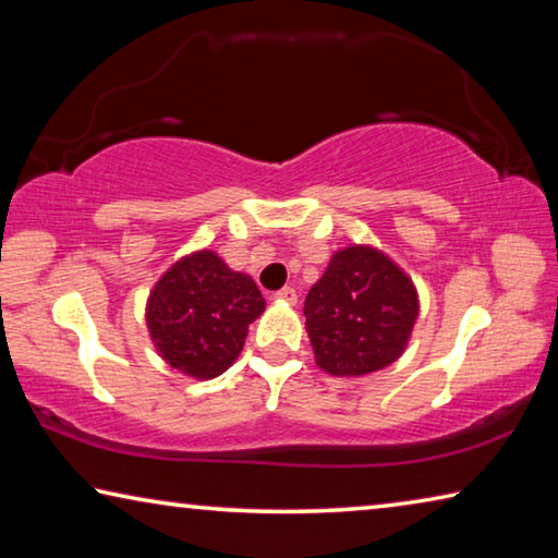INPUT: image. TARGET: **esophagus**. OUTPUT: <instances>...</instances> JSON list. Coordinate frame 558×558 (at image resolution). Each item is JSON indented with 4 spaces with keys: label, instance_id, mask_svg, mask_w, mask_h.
<instances>
[{
    "label": "esophagus",
    "instance_id": "obj_1",
    "mask_svg": "<svg viewBox=\"0 0 558 558\" xmlns=\"http://www.w3.org/2000/svg\"><path fill=\"white\" fill-rule=\"evenodd\" d=\"M276 300H282V302H290V305H295V302H298V292H295V288L286 286V288L276 292Z\"/></svg>",
    "mask_w": 558,
    "mask_h": 558
}]
</instances>
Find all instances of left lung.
Returning <instances> with one entry per match:
<instances>
[{
  "instance_id": "obj_1",
  "label": "left lung",
  "mask_w": 558,
  "mask_h": 558,
  "mask_svg": "<svg viewBox=\"0 0 558 558\" xmlns=\"http://www.w3.org/2000/svg\"><path fill=\"white\" fill-rule=\"evenodd\" d=\"M302 313L319 369L364 376L403 354L418 317V292L381 251L349 245L310 288Z\"/></svg>"
}]
</instances>
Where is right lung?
Here are the masks:
<instances>
[{
    "instance_id": "right-lung-1",
    "label": "right lung",
    "mask_w": 558,
    "mask_h": 558,
    "mask_svg": "<svg viewBox=\"0 0 558 558\" xmlns=\"http://www.w3.org/2000/svg\"><path fill=\"white\" fill-rule=\"evenodd\" d=\"M263 310L266 300L251 276L231 270L214 251H196L157 280L147 327L169 366L214 379L241 354L248 325Z\"/></svg>"
}]
</instances>
